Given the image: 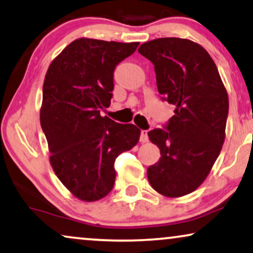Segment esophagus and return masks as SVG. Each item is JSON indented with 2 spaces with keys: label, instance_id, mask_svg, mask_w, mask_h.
<instances>
[{
  "label": "esophagus",
  "instance_id": "34e87169",
  "mask_svg": "<svg viewBox=\"0 0 253 253\" xmlns=\"http://www.w3.org/2000/svg\"><path fill=\"white\" fill-rule=\"evenodd\" d=\"M148 141H149V137H148V131H147V130H141L140 142H142V143H147Z\"/></svg>",
  "mask_w": 253,
  "mask_h": 253
}]
</instances>
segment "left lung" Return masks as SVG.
Wrapping results in <instances>:
<instances>
[{
    "mask_svg": "<svg viewBox=\"0 0 253 253\" xmlns=\"http://www.w3.org/2000/svg\"><path fill=\"white\" fill-rule=\"evenodd\" d=\"M138 52L155 65L159 94L175 106L166 129L148 133L162 156L149 166L148 180L163 196L182 197L204 182L221 151L228 94L211 56L196 42L156 39Z\"/></svg>",
    "mask_w": 253,
    "mask_h": 253,
    "instance_id": "8db88e82",
    "label": "left lung"
}]
</instances>
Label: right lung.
Masks as SVG:
<instances>
[{"mask_svg":"<svg viewBox=\"0 0 253 253\" xmlns=\"http://www.w3.org/2000/svg\"><path fill=\"white\" fill-rule=\"evenodd\" d=\"M138 44L77 39L45 73L40 123L49 162L60 182L80 201L96 202L112 190L116 158L140 140L141 130L133 124L99 115L111 101L116 65Z\"/></svg>","mask_w":253,"mask_h":253,"instance_id":"obj_1","label":"right lung"}]
</instances>
